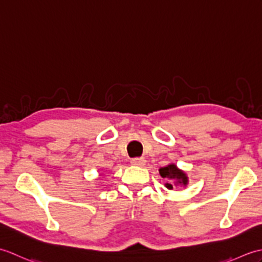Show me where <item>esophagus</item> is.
I'll list each match as a JSON object with an SVG mask.
<instances>
[{
	"label": "esophagus",
	"instance_id": "1",
	"mask_svg": "<svg viewBox=\"0 0 262 262\" xmlns=\"http://www.w3.org/2000/svg\"><path fill=\"white\" fill-rule=\"evenodd\" d=\"M145 163H146V161L143 158H135V159H132V161H130V164L136 165V166H144L145 165Z\"/></svg>",
	"mask_w": 262,
	"mask_h": 262
}]
</instances>
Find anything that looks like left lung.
Segmentation results:
<instances>
[{
    "label": "left lung",
    "instance_id": "left-lung-1",
    "mask_svg": "<svg viewBox=\"0 0 262 262\" xmlns=\"http://www.w3.org/2000/svg\"><path fill=\"white\" fill-rule=\"evenodd\" d=\"M160 176L168 180L165 183V187L172 190L174 187H187L189 179L187 173L183 170L179 169L174 163H170L168 165L160 168Z\"/></svg>",
    "mask_w": 262,
    "mask_h": 262
}]
</instances>
